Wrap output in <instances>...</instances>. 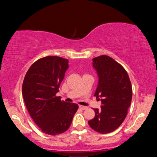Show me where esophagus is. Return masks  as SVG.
<instances>
[{"instance_id":"esophagus-1","label":"esophagus","mask_w":157,"mask_h":157,"mask_svg":"<svg viewBox=\"0 0 157 157\" xmlns=\"http://www.w3.org/2000/svg\"><path fill=\"white\" fill-rule=\"evenodd\" d=\"M79 107L82 110H86V109H88V107H85V106H82V105H79Z\"/></svg>"}]
</instances>
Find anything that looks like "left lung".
<instances>
[{
    "mask_svg": "<svg viewBox=\"0 0 157 157\" xmlns=\"http://www.w3.org/2000/svg\"><path fill=\"white\" fill-rule=\"evenodd\" d=\"M93 67L98 76L94 96L102 102L101 109H94L95 117L89 126L100 134L116 130L125 119L132 98L128 74L120 63L107 55L93 59Z\"/></svg>",
    "mask_w": 157,
    "mask_h": 157,
    "instance_id": "left-lung-1",
    "label": "left lung"
}]
</instances>
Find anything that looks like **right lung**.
<instances>
[{
	"label": "right lung",
	"instance_id": "1",
	"mask_svg": "<svg viewBox=\"0 0 157 157\" xmlns=\"http://www.w3.org/2000/svg\"><path fill=\"white\" fill-rule=\"evenodd\" d=\"M68 68V59L43 57L33 63L23 82V100L31 118L42 132L52 136L66 132L78 109L77 104L56 96Z\"/></svg>",
	"mask_w": 157,
	"mask_h": 157
}]
</instances>
